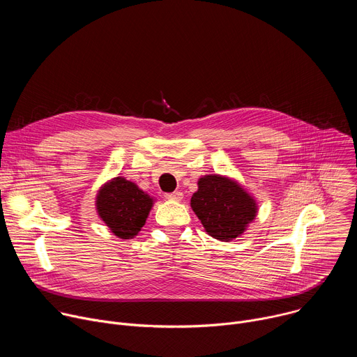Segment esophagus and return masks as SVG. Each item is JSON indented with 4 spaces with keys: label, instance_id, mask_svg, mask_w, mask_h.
<instances>
[{
    "label": "esophagus",
    "instance_id": "esophagus-1",
    "mask_svg": "<svg viewBox=\"0 0 357 357\" xmlns=\"http://www.w3.org/2000/svg\"><path fill=\"white\" fill-rule=\"evenodd\" d=\"M182 192L179 190H175V192H171V193H165V197L169 199V200H181L182 199Z\"/></svg>",
    "mask_w": 357,
    "mask_h": 357
}]
</instances>
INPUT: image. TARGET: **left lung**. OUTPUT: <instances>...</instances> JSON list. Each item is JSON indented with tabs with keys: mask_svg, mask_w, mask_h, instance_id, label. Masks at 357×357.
Instances as JSON below:
<instances>
[{
	"mask_svg": "<svg viewBox=\"0 0 357 357\" xmlns=\"http://www.w3.org/2000/svg\"><path fill=\"white\" fill-rule=\"evenodd\" d=\"M197 185L190 206L212 237L230 241L241 234L256 216V202L236 182L219 175H208Z\"/></svg>",
	"mask_w": 357,
	"mask_h": 357,
	"instance_id": "obj_1",
	"label": "left lung"
}]
</instances>
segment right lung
I'll return each mask as SVG.
<instances>
[{"instance_id": "obj_1", "label": "right lung", "mask_w": 357, "mask_h": 357, "mask_svg": "<svg viewBox=\"0 0 357 357\" xmlns=\"http://www.w3.org/2000/svg\"><path fill=\"white\" fill-rule=\"evenodd\" d=\"M152 199L135 183L116 178L97 195V212L120 238L135 236L145 225Z\"/></svg>"}]
</instances>
